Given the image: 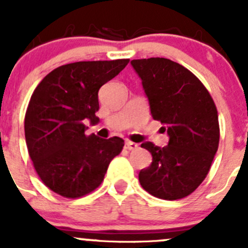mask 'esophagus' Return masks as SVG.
Instances as JSON below:
<instances>
[{
	"label": "esophagus",
	"mask_w": 248,
	"mask_h": 248,
	"mask_svg": "<svg viewBox=\"0 0 248 248\" xmlns=\"http://www.w3.org/2000/svg\"><path fill=\"white\" fill-rule=\"evenodd\" d=\"M125 148L128 149V150H135V149H138V144L133 143V141H126Z\"/></svg>",
	"instance_id": "34e87169"
}]
</instances>
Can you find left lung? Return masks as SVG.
Segmentation results:
<instances>
[{"label":"left lung","instance_id":"obj_1","mask_svg":"<svg viewBox=\"0 0 248 248\" xmlns=\"http://www.w3.org/2000/svg\"><path fill=\"white\" fill-rule=\"evenodd\" d=\"M151 117L164 124L169 144H141L153 156L139 172L140 185L155 198L177 200L203 181L218 148L217 109L205 85L181 64L166 58L133 59Z\"/></svg>","mask_w":248,"mask_h":248}]
</instances>
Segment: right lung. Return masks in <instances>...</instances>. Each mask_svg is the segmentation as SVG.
<instances>
[{"label":"right lung","instance_id":"obj_1","mask_svg":"<svg viewBox=\"0 0 248 248\" xmlns=\"http://www.w3.org/2000/svg\"><path fill=\"white\" fill-rule=\"evenodd\" d=\"M129 59L61 65L37 85L25 117L28 154L48 189L68 199L82 198L102 184L124 140L85 135L84 120L97 124L98 92Z\"/></svg>","mask_w":248,"mask_h":248}]
</instances>
